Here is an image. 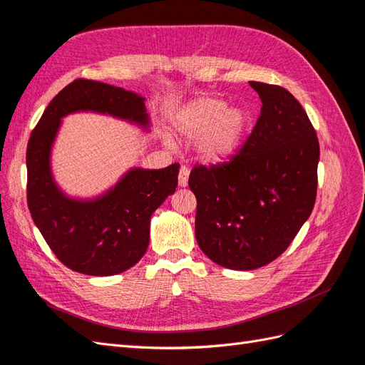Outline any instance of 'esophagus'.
<instances>
[{"instance_id": "34e87169", "label": "esophagus", "mask_w": 365, "mask_h": 365, "mask_svg": "<svg viewBox=\"0 0 365 365\" xmlns=\"http://www.w3.org/2000/svg\"><path fill=\"white\" fill-rule=\"evenodd\" d=\"M187 184H189V169H187L185 165H182V168L180 169V175H178V185L187 187Z\"/></svg>"}]
</instances>
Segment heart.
Segmentation results:
<instances>
[{
	"label": "heart",
	"instance_id": "heart-1",
	"mask_svg": "<svg viewBox=\"0 0 365 365\" xmlns=\"http://www.w3.org/2000/svg\"><path fill=\"white\" fill-rule=\"evenodd\" d=\"M248 126V114L240 106H225L215 97H200L185 105L175 115V134L187 141H195L197 157L204 161H220L236 150ZM168 146L169 137H164Z\"/></svg>",
	"mask_w": 365,
	"mask_h": 365
}]
</instances>
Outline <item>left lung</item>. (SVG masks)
I'll return each mask as SVG.
<instances>
[{
    "label": "left lung",
    "instance_id": "left-lung-1",
    "mask_svg": "<svg viewBox=\"0 0 365 365\" xmlns=\"http://www.w3.org/2000/svg\"><path fill=\"white\" fill-rule=\"evenodd\" d=\"M250 85L262 108L244 148L189 176L197 245L237 271L264 267L289 247L312 213L318 184L319 145L303 106L282 86Z\"/></svg>",
    "mask_w": 365,
    "mask_h": 365
}]
</instances>
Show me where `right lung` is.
<instances>
[{
  "label": "right lung",
  "mask_w": 365,
  "mask_h": 365,
  "mask_svg": "<svg viewBox=\"0 0 365 365\" xmlns=\"http://www.w3.org/2000/svg\"><path fill=\"white\" fill-rule=\"evenodd\" d=\"M146 98L123 88L79 79L65 86L43 111L27 146V201L33 222L70 269L106 277L134 267L149 247L150 217L173 195L180 164L130 168L101 195L76 197L54 180L51 152L62 118L94 113L150 130Z\"/></svg>",
  "instance_id": "add662e5"
}]
</instances>
